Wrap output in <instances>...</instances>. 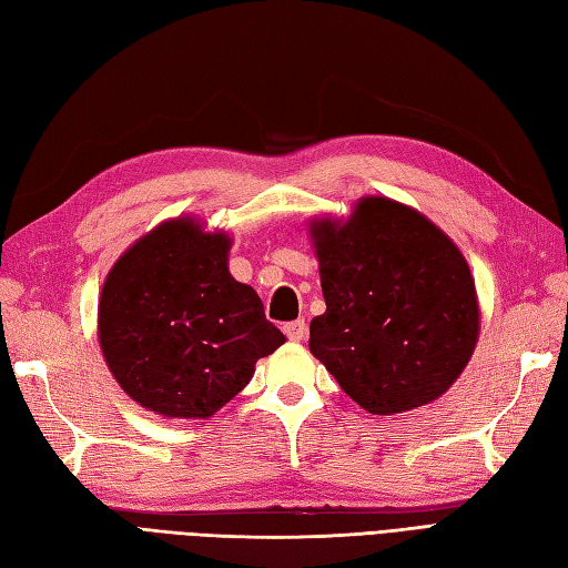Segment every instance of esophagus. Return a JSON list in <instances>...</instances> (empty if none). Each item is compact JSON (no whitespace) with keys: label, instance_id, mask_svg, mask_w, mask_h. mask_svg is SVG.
<instances>
[{"label":"esophagus","instance_id":"34e87169","mask_svg":"<svg viewBox=\"0 0 568 568\" xmlns=\"http://www.w3.org/2000/svg\"><path fill=\"white\" fill-rule=\"evenodd\" d=\"M284 334L288 336V342H303L308 336V327H305V320H294L286 322Z\"/></svg>","mask_w":568,"mask_h":568}]
</instances>
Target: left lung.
Here are the masks:
<instances>
[{
    "instance_id": "left-lung-1",
    "label": "left lung",
    "mask_w": 568,
    "mask_h": 568,
    "mask_svg": "<svg viewBox=\"0 0 568 568\" xmlns=\"http://www.w3.org/2000/svg\"><path fill=\"white\" fill-rule=\"evenodd\" d=\"M327 311L311 322V354L375 416L447 392L480 332L470 267L418 210L358 201L346 222H311Z\"/></svg>"
}]
</instances>
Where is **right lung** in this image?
I'll return each instance as SVG.
<instances>
[{"mask_svg":"<svg viewBox=\"0 0 568 568\" xmlns=\"http://www.w3.org/2000/svg\"><path fill=\"white\" fill-rule=\"evenodd\" d=\"M232 239L193 217L162 222L110 270L98 305L106 367L164 418H210L286 339L229 274Z\"/></svg>","mask_w":568,"mask_h":568,"instance_id":"1","label":"right lung"}]
</instances>
